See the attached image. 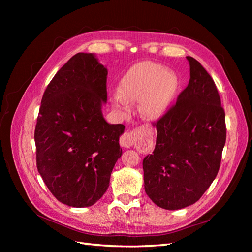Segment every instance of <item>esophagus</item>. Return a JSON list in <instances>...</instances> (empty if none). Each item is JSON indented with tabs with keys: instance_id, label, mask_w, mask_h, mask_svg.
<instances>
[{
	"instance_id": "1",
	"label": "esophagus",
	"mask_w": 252,
	"mask_h": 252,
	"mask_svg": "<svg viewBox=\"0 0 252 252\" xmlns=\"http://www.w3.org/2000/svg\"><path fill=\"white\" fill-rule=\"evenodd\" d=\"M134 142V136L132 132H125L120 138V145L124 148H130Z\"/></svg>"
}]
</instances>
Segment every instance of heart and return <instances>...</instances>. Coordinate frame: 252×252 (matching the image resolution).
Listing matches in <instances>:
<instances>
[{
  "label": "heart",
  "instance_id": "heart-1",
  "mask_svg": "<svg viewBox=\"0 0 252 252\" xmlns=\"http://www.w3.org/2000/svg\"><path fill=\"white\" fill-rule=\"evenodd\" d=\"M179 88V79L164 66L144 61L125 72L118 91L111 94V103L120 110L128 108V102L139 101V111L144 118L156 120L169 109Z\"/></svg>",
  "mask_w": 252,
  "mask_h": 252
}]
</instances>
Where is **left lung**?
I'll list each match as a JSON object with an SVG mask.
<instances>
[{"instance_id":"left-lung-1","label":"left lung","mask_w":252,"mask_h":252,"mask_svg":"<svg viewBox=\"0 0 252 252\" xmlns=\"http://www.w3.org/2000/svg\"><path fill=\"white\" fill-rule=\"evenodd\" d=\"M186 58L188 85L155 123L156 148L143 159L145 191L167 210L201 199L219 172L226 142L225 111L216 84L195 59Z\"/></svg>"}]
</instances>
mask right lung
<instances>
[{"instance_id": "obj_1", "label": "right lung", "mask_w": 252, "mask_h": 252, "mask_svg": "<svg viewBox=\"0 0 252 252\" xmlns=\"http://www.w3.org/2000/svg\"><path fill=\"white\" fill-rule=\"evenodd\" d=\"M107 69L93 53L79 52L56 73L45 90L34 142L36 168L58 201L89 207L106 192L122 156L123 124H108Z\"/></svg>"}]
</instances>
